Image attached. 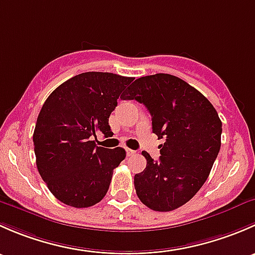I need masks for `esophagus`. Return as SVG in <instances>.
Listing matches in <instances>:
<instances>
[{"instance_id": "obj_1", "label": "esophagus", "mask_w": 255, "mask_h": 255, "mask_svg": "<svg viewBox=\"0 0 255 255\" xmlns=\"http://www.w3.org/2000/svg\"><path fill=\"white\" fill-rule=\"evenodd\" d=\"M126 153H127V156H132L135 154V150H132V149L129 148H126Z\"/></svg>"}]
</instances>
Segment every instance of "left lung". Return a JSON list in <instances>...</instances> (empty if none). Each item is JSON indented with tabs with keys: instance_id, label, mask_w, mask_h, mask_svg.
<instances>
[{
	"instance_id": "8db88e82",
	"label": "left lung",
	"mask_w": 255,
	"mask_h": 255,
	"mask_svg": "<svg viewBox=\"0 0 255 255\" xmlns=\"http://www.w3.org/2000/svg\"><path fill=\"white\" fill-rule=\"evenodd\" d=\"M123 100L148 109L160 158L146 151L145 169L134 175L140 201L150 210L168 212L192 199L205 184L221 148L222 122L210 101L184 80L155 74L135 80Z\"/></svg>"
}]
</instances>
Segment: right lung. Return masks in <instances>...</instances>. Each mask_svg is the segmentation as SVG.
Returning a JSON list of instances; mask_svg holds the SVG:
<instances>
[{
    "label": "right lung",
    "instance_id": "add662e5",
    "mask_svg": "<svg viewBox=\"0 0 255 255\" xmlns=\"http://www.w3.org/2000/svg\"><path fill=\"white\" fill-rule=\"evenodd\" d=\"M133 78L82 73L56 87L43 105L33 133L37 168L51 194L68 206L90 207L109 191L126 150L97 146L96 133L112 134L110 115Z\"/></svg>",
    "mask_w": 255,
    "mask_h": 255
}]
</instances>
